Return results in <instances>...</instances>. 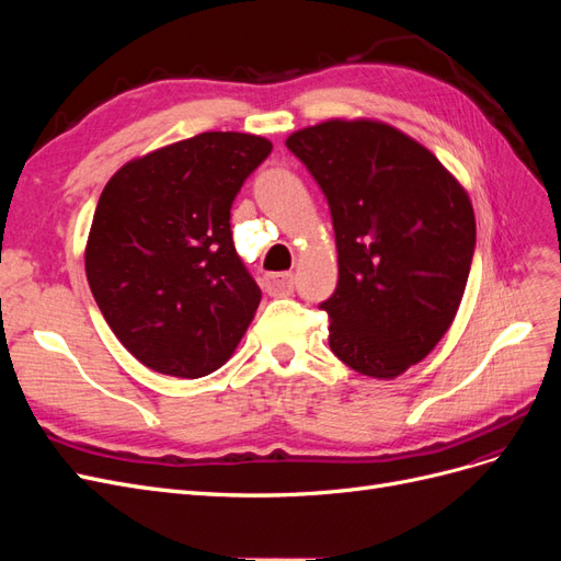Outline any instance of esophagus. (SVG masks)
<instances>
[{
  "label": "esophagus",
  "instance_id": "esophagus-1",
  "mask_svg": "<svg viewBox=\"0 0 561 561\" xmlns=\"http://www.w3.org/2000/svg\"><path fill=\"white\" fill-rule=\"evenodd\" d=\"M266 290L271 295H290L295 290V274H274L266 278Z\"/></svg>",
  "mask_w": 561,
  "mask_h": 561
}]
</instances>
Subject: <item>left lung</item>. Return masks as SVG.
I'll return each mask as SVG.
<instances>
[{
	"label": "left lung",
	"instance_id": "obj_1",
	"mask_svg": "<svg viewBox=\"0 0 561 561\" xmlns=\"http://www.w3.org/2000/svg\"><path fill=\"white\" fill-rule=\"evenodd\" d=\"M285 145L332 215L339 283L320 304L330 348L365 377L396 379L456 318L474 252L468 192L433 151L375 118H330Z\"/></svg>",
	"mask_w": 561,
	"mask_h": 561
}]
</instances>
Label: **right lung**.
I'll use <instances>...</instances> for the list:
<instances>
[{"label": "right lung", "instance_id": "obj_1", "mask_svg": "<svg viewBox=\"0 0 561 561\" xmlns=\"http://www.w3.org/2000/svg\"><path fill=\"white\" fill-rule=\"evenodd\" d=\"M274 145L210 130L118 168L100 194L87 278L107 325L168 377L222 367L260 307L231 239V203Z\"/></svg>", "mask_w": 561, "mask_h": 561}]
</instances>
